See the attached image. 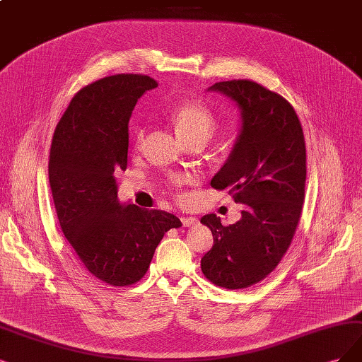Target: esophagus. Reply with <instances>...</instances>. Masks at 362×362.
I'll use <instances>...</instances> for the list:
<instances>
[{
    "instance_id": "obj_1",
    "label": "esophagus",
    "mask_w": 362,
    "mask_h": 362,
    "mask_svg": "<svg viewBox=\"0 0 362 362\" xmlns=\"http://www.w3.org/2000/svg\"><path fill=\"white\" fill-rule=\"evenodd\" d=\"M180 221L183 223V226H191L198 222V219L195 216H183V218H180Z\"/></svg>"
}]
</instances>
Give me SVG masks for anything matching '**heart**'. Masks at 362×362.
Here are the masks:
<instances>
[{
    "instance_id": "1",
    "label": "heart",
    "mask_w": 362,
    "mask_h": 362,
    "mask_svg": "<svg viewBox=\"0 0 362 362\" xmlns=\"http://www.w3.org/2000/svg\"><path fill=\"white\" fill-rule=\"evenodd\" d=\"M170 119L183 141L209 140L216 132L219 122L210 107L199 100L185 101L170 112ZM146 136V128L139 127L134 134V146L140 149Z\"/></svg>"
}]
</instances>
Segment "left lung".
Masks as SVG:
<instances>
[{
	"label": "left lung",
	"mask_w": 362,
	"mask_h": 362,
	"mask_svg": "<svg viewBox=\"0 0 362 362\" xmlns=\"http://www.w3.org/2000/svg\"><path fill=\"white\" fill-rule=\"evenodd\" d=\"M209 90L225 93L242 110L233 152L210 185L230 189L245 209L228 226L215 213L202 218L213 234L202 270L216 286L243 289L276 269L296 234L304 203V134L291 103L257 82L228 80Z\"/></svg>",
	"instance_id": "8db88e82"
}]
</instances>
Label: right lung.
<instances>
[{"label": "right lung", "instance_id": "add662e5", "mask_svg": "<svg viewBox=\"0 0 362 362\" xmlns=\"http://www.w3.org/2000/svg\"><path fill=\"white\" fill-rule=\"evenodd\" d=\"M156 86L143 74L100 78L76 93L53 132L49 183L61 230L85 269L112 286L139 282L164 234L182 226L173 213L117 202L131 113Z\"/></svg>", "mask_w": 362, "mask_h": 362}]
</instances>
